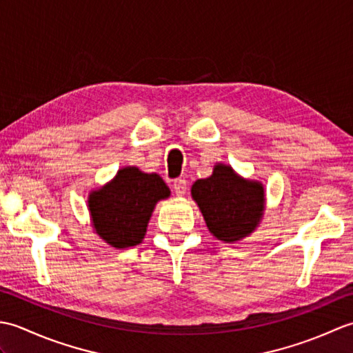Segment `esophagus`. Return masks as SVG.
<instances>
[{
    "instance_id": "obj_1",
    "label": "esophagus",
    "mask_w": 353,
    "mask_h": 353,
    "mask_svg": "<svg viewBox=\"0 0 353 353\" xmlns=\"http://www.w3.org/2000/svg\"><path fill=\"white\" fill-rule=\"evenodd\" d=\"M172 188H174L176 196H185L186 181H185V179H176V181L172 182Z\"/></svg>"
}]
</instances>
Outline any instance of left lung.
Instances as JSON below:
<instances>
[{"instance_id":"8db88e82","label":"left lung","mask_w":353,"mask_h":353,"mask_svg":"<svg viewBox=\"0 0 353 353\" xmlns=\"http://www.w3.org/2000/svg\"><path fill=\"white\" fill-rule=\"evenodd\" d=\"M191 196L209 232L224 243L249 236L265 209L264 185L241 177L224 163H216L211 176L194 182Z\"/></svg>"}]
</instances>
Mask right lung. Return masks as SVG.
I'll use <instances>...</instances> for the list:
<instances>
[{
	"mask_svg": "<svg viewBox=\"0 0 353 353\" xmlns=\"http://www.w3.org/2000/svg\"><path fill=\"white\" fill-rule=\"evenodd\" d=\"M170 197V188L156 172L137 167L118 170L117 176L89 194L88 208L95 234L109 245L127 249L145 236L153 209Z\"/></svg>",
	"mask_w": 353,
	"mask_h": 353,
	"instance_id": "right-lung-1",
	"label": "right lung"
}]
</instances>
